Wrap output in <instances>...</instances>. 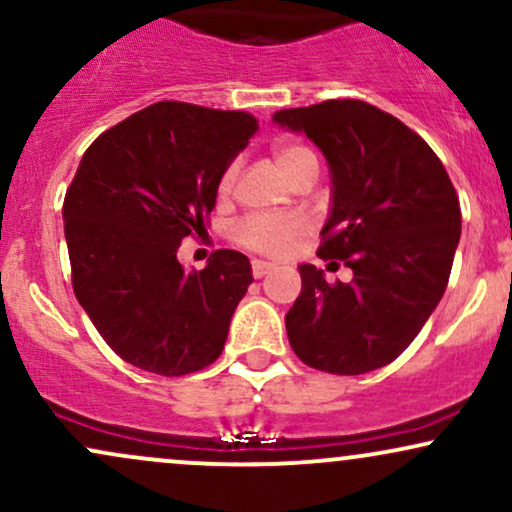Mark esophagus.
<instances>
[{
	"label": "esophagus",
	"mask_w": 512,
	"mask_h": 512,
	"mask_svg": "<svg viewBox=\"0 0 512 512\" xmlns=\"http://www.w3.org/2000/svg\"><path fill=\"white\" fill-rule=\"evenodd\" d=\"M272 269H274V264H269L264 260H252V276H255V279H262V276H267Z\"/></svg>",
	"instance_id": "34e87169"
}]
</instances>
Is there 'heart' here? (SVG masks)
<instances>
[{"mask_svg": "<svg viewBox=\"0 0 512 512\" xmlns=\"http://www.w3.org/2000/svg\"><path fill=\"white\" fill-rule=\"evenodd\" d=\"M274 161L286 178L301 173L305 166L317 163L313 149L303 144H281L274 149ZM238 178V163H231L223 170L219 180V195L226 197L233 192ZM305 221L291 214H248L233 226L231 238L240 248L267 257H286L293 250V243L305 233Z\"/></svg>", "mask_w": 512, "mask_h": 512, "instance_id": "heart-1", "label": "heart"}]
</instances>
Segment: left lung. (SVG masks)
<instances>
[{
	"label": "left lung",
	"instance_id": "left-lung-1",
	"mask_svg": "<svg viewBox=\"0 0 512 512\" xmlns=\"http://www.w3.org/2000/svg\"><path fill=\"white\" fill-rule=\"evenodd\" d=\"M274 122L305 132L330 163L332 211L317 257L354 272L349 284H327L315 264L298 267L291 349L334 375L383 368L414 342L448 286L462 226L455 187L419 134L370 103L289 108Z\"/></svg>",
	"mask_w": 512,
	"mask_h": 512
}]
</instances>
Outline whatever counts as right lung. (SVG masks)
Here are the masks:
<instances>
[{"mask_svg": "<svg viewBox=\"0 0 512 512\" xmlns=\"http://www.w3.org/2000/svg\"><path fill=\"white\" fill-rule=\"evenodd\" d=\"M255 132L243 110L161 101L86 149L62 207L72 286L122 361L175 378L221 356L250 260L216 250L187 272L178 248L204 231L223 170Z\"/></svg>", "mask_w": 512, "mask_h": 512, "instance_id": "add662e5", "label": "right lung"}]
</instances>
